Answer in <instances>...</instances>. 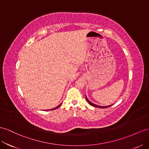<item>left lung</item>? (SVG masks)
Listing matches in <instances>:
<instances>
[{"mask_svg":"<svg viewBox=\"0 0 149 149\" xmlns=\"http://www.w3.org/2000/svg\"><path fill=\"white\" fill-rule=\"evenodd\" d=\"M86 100L87 101V102H88L89 104H90V105H92V106H93V107H99V108H107V107H110V106L112 105H107V106H100V105H96V104H93V103H92L91 102L87 99V96H86Z\"/></svg>","mask_w":149,"mask_h":149,"instance_id":"1","label":"left lung"}]
</instances>
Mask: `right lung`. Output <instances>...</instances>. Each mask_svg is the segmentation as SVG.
<instances>
[{
    "mask_svg": "<svg viewBox=\"0 0 149 149\" xmlns=\"http://www.w3.org/2000/svg\"><path fill=\"white\" fill-rule=\"evenodd\" d=\"M61 104H61L60 105H58L57 106V107H55V108H54V109H50V110H54V109H57L58 107H60V106L61 105Z\"/></svg>",
    "mask_w": 149,
    "mask_h": 149,
    "instance_id": "right-lung-1",
    "label": "right lung"
}]
</instances>
